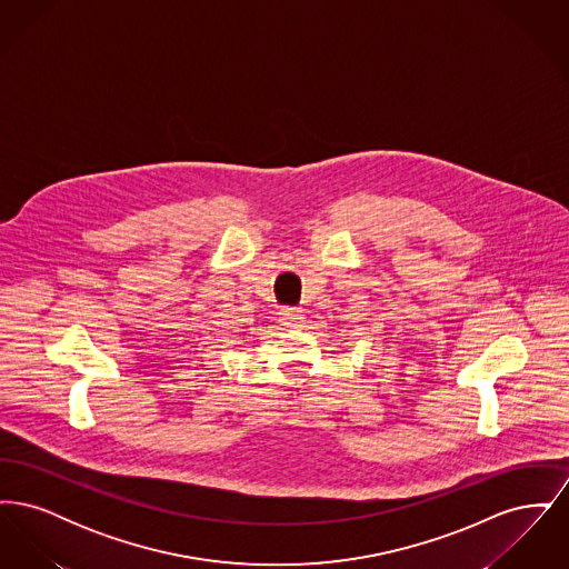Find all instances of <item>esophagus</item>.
<instances>
[{
	"label": "esophagus",
	"mask_w": 569,
	"mask_h": 569,
	"mask_svg": "<svg viewBox=\"0 0 569 569\" xmlns=\"http://www.w3.org/2000/svg\"><path fill=\"white\" fill-rule=\"evenodd\" d=\"M279 316H281V325L288 328H302L305 325V313L300 309H283Z\"/></svg>",
	"instance_id": "1"
}]
</instances>
